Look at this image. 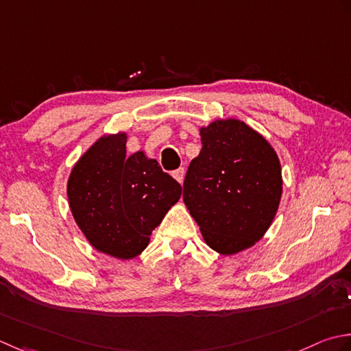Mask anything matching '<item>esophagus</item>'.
Masks as SVG:
<instances>
[{"instance_id":"34e87169","label":"esophagus","mask_w":351,"mask_h":351,"mask_svg":"<svg viewBox=\"0 0 351 351\" xmlns=\"http://www.w3.org/2000/svg\"><path fill=\"white\" fill-rule=\"evenodd\" d=\"M173 177L176 178V180H177L178 183H183V178H184V169H183V168H178V169H176L174 173H173Z\"/></svg>"}]
</instances>
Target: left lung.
<instances>
[{
	"label": "left lung",
	"mask_w": 351,
	"mask_h": 351,
	"mask_svg": "<svg viewBox=\"0 0 351 351\" xmlns=\"http://www.w3.org/2000/svg\"><path fill=\"white\" fill-rule=\"evenodd\" d=\"M203 148L191 162L183 202L206 244L230 256L267 233L282 198V167L274 148L239 119L199 128Z\"/></svg>",
	"instance_id": "obj_1"
}]
</instances>
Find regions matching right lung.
Wrapping results in <instances>:
<instances>
[{
    "mask_svg": "<svg viewBox=\"0 0 351 351\" xmlns=\"http://www.w3.org/2000/svg\"><path fill=\"white\" fill-rule=\"evenodd\" d=\"M127 134H104L68 178V199L77 226L98 252L133 259L182 195V186L144 152L127 156Z\"/></svg>",
    "mask_w": 351,
    "mask_h": 351,
    "instance_id": "1",
    "label": "right lung"
}]
</instances>
